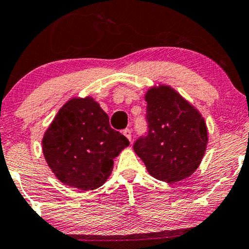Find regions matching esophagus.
Returning <instances> with one entry per match:
<instances>
[{
	"label": "esophagus",
	"mask_w": 249,
	"mask_h": 249,
	"mask_svg": "<svg viewBox=\"0 0 249 249\" xmlns=\"http://www.w3.org/2000/svg\"><path fill=\"white\" fill-rule=\"evenodd\" d=\"M123 134H124V136L126 137L128 141L131 142V137H132V132H131V131L128 130V128H125V130L123 131Z\"/></svg>",
	"instance_id": "obj_1"
}]
</instances>
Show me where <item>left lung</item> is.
<instances>
[{
    "label": "left lung",
    "instance_id": "8db88e82",
    "mask_svg": "<svg viewBox=\"0 0 249 249\" xmlns=\"http://www.w3.org/2000/svg\"><path fill=\"white\" fill-rule=\"evenodd\" d=\"M148 133L133 148L153 178L178 182L196 172L208 144L206 122L200 111L167 84L145 92Z\"/></svg>",
    "mask_w": 249,
    "mask_h": 249
}]
</instances>
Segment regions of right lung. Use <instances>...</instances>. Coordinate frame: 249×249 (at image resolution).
<instances>
[{"mask_svg":"<svg viewBox=\"0 0 249 249\" xmlns=\"http://www.w3.org/2000/svg\"><path fill=\"white\" fill-rule=\"evenodd\" d=\"M128 145L92 96L64 103L42 139L43 156L56 178L82 191L101 187L112 173L113 159Z\"/></svg>","mask_w":249,"mask_h":249,"instance_id":"1","label":"right lung"}]
</instances>
